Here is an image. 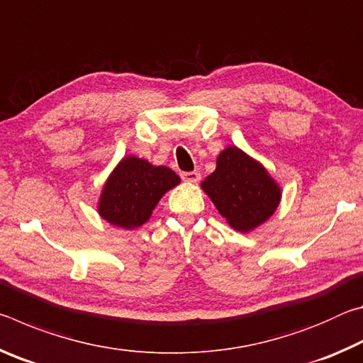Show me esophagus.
<instances>
[{
    "label": "esophagus",
    "mask_w": 363,
    "mask_h": 363,
    "mask_svg": "<svg viewBox=\"0 0 363 363\" xmlns=\"http://www.w3.org/2000/svg\"><path fill=\"white\" fill-rule=\"evenodd\" d=\"M182 179L186 182H190V184H196L200 181L201 174L199 173V171H190V173H182Z\"/></svg>",
    "instance_id": "esophagus-1"
}]
</instances>
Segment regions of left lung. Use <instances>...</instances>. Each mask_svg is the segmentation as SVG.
I'll use <instances>...</instances> for the list:
<instances>
[{
	"label": "left lung",
	"mask_w": 363,
	"mask_h": 363,
	"mask_svg": "<svg viewBox=\"0 0 363 363\" xmlns=\"http://www.w3.org/2000/svg\"><path fill=\"white\" fill-rule=\"evenodd\" d=\"M227 224L248 233L266 223L277 210L281 189L267 169L235 145H229L216 158V169L201 182Z\"/></svg>",
	"instance_id": "left-lung-1"
}]
</instances>
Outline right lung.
Instances as JSON below:
<instances>
[{
	"label": "right lung",
	"instance_id": "right-lung-1",
	"mask_svg": "<svg viewBox=\"0 0 363 363\" xmlns=\"http://www.w3.org/2000/svg\"><path fill=\"white\" fill-rule=\"evenodd\" d=\"M181 177L168 167H155L144 158L128 155L104 184L97 211L112 225L131 230L145 224L162 196Z\"/></svg>",
	"mask_w": 363,
	"mask_h": 363
}]
</instances>
